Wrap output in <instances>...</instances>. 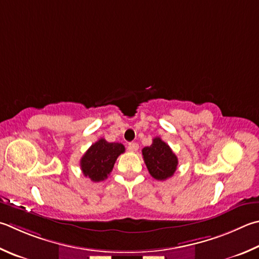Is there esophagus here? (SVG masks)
I'll list each match as a JSON object with an SVG mask.
<instances>
[{
  "instance_id": "esophagus-1",
  "label": "esophagus",
  "mask_w": 259,
  "mask_h": 259,
  "mask_svg": "<svg viewBox=\"0 0 259 259\" xmlns=\"http://www.w3.org/2000/svg\"><path fill=\"white\" fill-rule=\"evenodd\" d=\"M138 148H139V145L137 143H129L128 145V149L130 152H137Z\"/></svg>"
}]
</instances>
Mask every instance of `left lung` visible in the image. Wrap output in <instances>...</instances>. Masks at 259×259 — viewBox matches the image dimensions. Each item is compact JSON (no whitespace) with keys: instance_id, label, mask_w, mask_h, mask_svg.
I'll use <instances>...</instances> for the list:
<instances>
[{"instance_id":"left-lung-1","label":"left lung","mask_w":259,"mask_h":259,"mask_svg":"<svg viewBox=\"0 0 259 259\" xmlns=\"http://www.w3.org/2000/svg\"><path fill=\"white\" fill-rule=\"evenodd\" d=\"M143 158L149 175L156 180L163 181L171 178L177 170L178 157L166 143L156 137L153 144L143 148Z\"/></svg>"}]
</instances>
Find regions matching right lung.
Segmentation results:
<instances>
[{"instance_id":"1","label":"right lung","mask_w":259,"mask_h":259,"mask_svg":"<svg viewBox=\"0 0 259 259\" xmlns=\"http://www.w3.org/2000/svg\"><path fill=\"white\" fill-rule=\"evenodd\" d=\"M124 146L120 143H109L104 138L97 140L80 159L83 176L94 182L105 180L113 170L116 158L124 153Z\"/></svg>"}]
</instances>
